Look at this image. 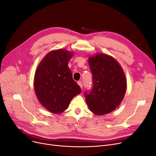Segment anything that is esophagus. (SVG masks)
<instances>
[{"instance_id":"esophagus-1","label":"esophagus","mask_w":156,"mask_h":156,"mask_svg":"<svg viewBox=\"0 0 156 156\" xmlns=\"http://www.w3.org/2000/svg\"><path fill=\"white\" fill-rule=\"evenodd\" d=\"M78 85L80 86V88H81V89L83 88V83H82L81 82H78Z\"/></svg>"}]
</instances>
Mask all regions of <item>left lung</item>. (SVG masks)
<instances>
[{
	"label": "left lung",
	"instance_id": "1",
	"mask_svg": "<svg viewBox=\"0 0 156 156\" xmlns=\"http://www.w3.org/2000/svg\"><path fill=\"white\" fill-rule=\"evenodd\" d=\"M89 65L93 79V89L85 94L89 109L96 115L110 113L122 103L126 93L123 69L114 58L101 53L89 56Z\"/></svg>",
	"mask_w": 156,
	"mask_h": 156
}]
</instances>
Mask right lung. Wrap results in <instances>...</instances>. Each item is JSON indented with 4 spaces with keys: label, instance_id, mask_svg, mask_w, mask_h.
Instances as JSON below:
<instances>
[{
    "label": "right lung",
    "instance_id": "obj_1",
    "mask_svg": "<svg viewBox=\"0 0 156 156\" xmlns=\"http://www.w3.org/2000/svg\"><path fill=\"white\" fill-rule=\"evenodd\" d=\"M74 54L65 49L51 51L36 69L34 92L41 105L51 113L64 112L73 98L81 93L68 67Z\"/></svg>",
    "mask_w": 156,
    "mask_h": 156
}]
</instances>
